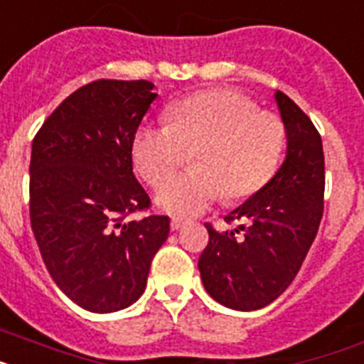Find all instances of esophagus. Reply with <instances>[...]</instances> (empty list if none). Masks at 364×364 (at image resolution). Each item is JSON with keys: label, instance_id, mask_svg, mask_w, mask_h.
I'll return each mask as SVG.
<instances>
[{"label": "esophagus", "instance_id": "obj_1", "mask_svg": "<svg viewBox=\"0 0 364 364\" xmlns=\"http://www.w3.org/2000/svg\"><path fill=\"white\" fill-rule=\"evenodd\" d=\"M183 225H185V220H181V218H173L172 222H170V228H172V231H179Z\"/></svg>", "mask_w": 364, "mask_h": 364}]
</instances>
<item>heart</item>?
<instances>
[{
	"mask_svg": "<svg viewBox=\"0 0 364 364\" xmlns=\"http://www.w3.org/2000/svg\"><path fill=\"white\" fill-rule=\"evenodd\" d=\"M283 149L281 116L228 88L177 102L168 124L142 125L133 140L135 166L151 187H161L194 151V170L170 179L157 194V205L181 218L205 213L220 196L237 203L257 194L276 176Z\"/></svg>",
	"mask_w": 364,
	"mask_h": 364,
	"instance_id": "heart-1",
	"label": "heart"
}]
</instances>
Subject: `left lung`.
<instances>
[{"mask_svg": "<svg viewBox=\"0 0 364 364\" xmlns=\"http://www.w3.org/2000/svg\"><path fill=\"white\" fill-rule=\"evenodd\" d=\"M276 102L287 129V157L267 187L225 216L231 231L205 224L200 255L205 291L229 309L267 307L287 291L318 233L323 213V149L311 118L281 90Z\"/></svg>", "mask_w": 364, "mask_h": 364, "instance_id": "1", "label": "left lung"}]
</instances>
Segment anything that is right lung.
<instances>
[{"instance_id":"right-lung-1","label":"right lung","mask_w":364,"mask_h":364,"mask_svg":"<svg viewBox=\"0 0 364 364\" xmlns=\"http://www.w3.org/2000/svg\"><path fill=\"white\" fill-rule=\"evenodd\" d=\"M154 83L97 79L51 112L33 139L29 216L60 291L92 313L129 307L144 292L170 218L133 173V140Z\"/></svg>"}]
</instances>
